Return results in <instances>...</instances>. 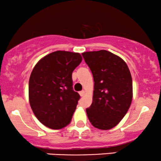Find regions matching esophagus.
<instances>
[{
	"label": "esophagus",
	"instance_id": "34e87169",
	"mask_svg": "<svg viewBox=\"0 0 161 161\" xmlns=\"http://www.w3.org/2000/svg\"><path fill=\"white\" fill-rule=\"evenodd\" d=\"M79 95H80L81 97H82V96L85 95V92H84V91H81V92H79Z\"/></svg>",
	"mask_w": 161,
	"mask_h": 161
}]
</instances>
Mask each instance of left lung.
<instances>
[{
    "mask_svg": "<svg viewBox=\"0 0 161 161\" xmlns=\"http://www.w3.org/2000/svg\"><path fill=\"white\" fill-rule=\"evenodd\" d=\"M93 75V101L86 109L95 128L116 126L128 111L132 99V79L124 60L105 50L82 53Z\"/></svg>",
    "mask_w": 161,
    "mask_h": 161,
    "instance_id": "left-lung-1",
    "label": "left lung"
}]
</instances>
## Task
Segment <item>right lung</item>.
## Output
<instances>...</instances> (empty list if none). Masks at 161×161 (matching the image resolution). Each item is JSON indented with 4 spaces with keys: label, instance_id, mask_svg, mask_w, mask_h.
<instances>
[{
    "label": "right lung",
    "instance_id": "1",
    "mask_svg": "<svg viewBox=\"0 0 161 161\" xmlns=\"http://www.w3.org/2000/svg\"><path fill=\"white\" fill-rule=\"evenodd\" d=\"M79 53L57 51L40 60L29 82V103L45 126L60 129L71 121L80 95L73 88L72 73L82 62Z\"/></svg>",
    "mask_w": 161,
    "mask_h": 161
}]
</instances>
